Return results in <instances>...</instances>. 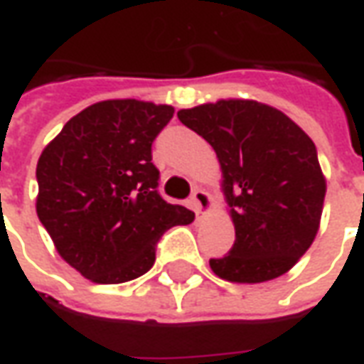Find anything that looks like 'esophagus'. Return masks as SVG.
<instances>
[{
	"label": "esophagus",
	"mask_w": 364,
	"mask_h": 364,
	"mask_svg": "<svg viewBox=\"0 0 364 364\" xmlns=\"http://www.w3.org/2000/svg\"><path fill=\"white\" fill-rule=\"evenodd\" d=\"M191 203H193V208H195V213L197 214H206L214 205L210 193H206V191H195Z\"/></svg>",
	"instance_id": "34e87169"
}]
</instances>
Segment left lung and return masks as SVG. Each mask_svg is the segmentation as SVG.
I'll return each instance as SVG.
<instances>
[{"instance_id":"obj_1","label":"left lung","mask_w":364,"mask_h":364,"mask_svg":"<svg viewBox=\"0 0 364 364\" xmlns=\"http://www.w3.org/2000/svg\"><path fill=\"white\" fill-rule=\"evenodd\" d=\"M177 117L216 151L236 242L210 259L224 281L257 284L289 273L320 230L326 177L296 122L253 99H220Z\"/></svg>"}]
</instances>
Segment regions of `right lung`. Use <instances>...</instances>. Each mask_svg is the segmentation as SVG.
Instances as JSON below:
<instances>
[{
  "mask_svg": "<svg viewBox=\"0 0 364 364\" xmlns=\"http://www.w3.org/2000/svg\"><path fill=\"white\" fill-rule=\"evenodd\" d=\"M171 105L109 99L68 120L36 164V214L62 259L97 284L148 273L156 240L195 214L158 195L151 142Z\"/></svg>",
  "mask_w": 364,
  "mask_h": 364,
  "instance_id": "1",
  "label": "right lung"
}]
</instances>
